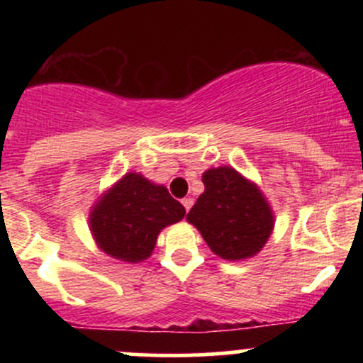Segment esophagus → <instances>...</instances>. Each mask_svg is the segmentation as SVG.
Wrapping results in <instances>:
<instances>
[{"mask_svg": "<svg viewBox=\"0 0 363 363\" xmlns=\"http://www.w3.org/2000/svg\"><path fill=\"white\" fill-rule=\"evenodd\" d=\"M182 205H184L186 212H189V208L193 207V199H191V196H188V199H184V200H182Z\"/></svg>", "mask_w": 363, "mask_h": 363, "instance_id": "esophagus-1", "label": "esophagus"}]
</instances>
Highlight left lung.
<instances>
[{
	"mask_svg": "<svg viewBox=\"0 0 363 363\" xmlns=\"http://www.w3.org/2000/svg\"><path fill=\"white\" fill-rule=\"evenodd\" d=\"M205 191L188 212L212 252L223 259H246L259 252L274 230V214L263 193L232 167L208 168Z\"/></svg>",
	"mask_w": 363,
	"mask_h": 363,
	"instance_id": "left-lung-1",
	"label": "left lung"
}]
</instances>
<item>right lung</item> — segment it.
Here are the masks:
<instances>
[{
    "label": "right lung",
    "mask_w": 363,
    "mask_h": 363,
    "mask_svg": "<svg viewBox=\"0 0 363 363\" xmlns=\"http://www.w3.org/2000/svg\"><path fill=\"white\" fill-rule=\"evenodd\" d=\"M184 214L186 208L164 186L130 172L98 200L89 226L101 251L121 262L138 263L151 256L161 230Z\"/></svg>",
    "instance_id": "obj_1"
}]
</instances>
